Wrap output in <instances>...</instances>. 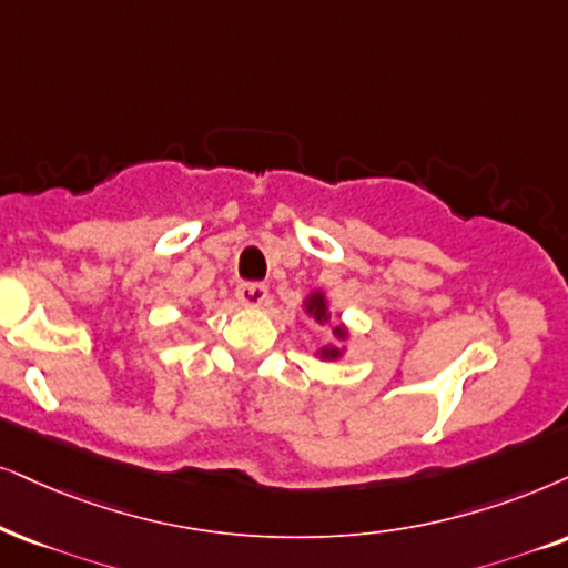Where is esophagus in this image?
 I'll list each match as a JSON object with an SVG mask.
<instances>
[{"label":"esophagus","instance_id":"obj_1","mask_svg":"<svg viewBox=\"0 0 568 568\" xmlns=\"http://www.w3.org/2000/svg\"><path fill=\"white\" fill-rule=\"evenodd\" d=\"M235 298H239L243 306H262L264 301H267V285L264 283H239V288H235Z\"/></svg>","mask_w":568,"mask_h":568}]
</instances>
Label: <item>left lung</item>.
<instances>
[{
	"mask_svg": "<svg viewBox=\"0 0 568 568\" xmlns=\"http://www.w3.org/2000/svg\"><path fill=\"white\" fill-rule=\"evenodd\" d=\"M306 308L314 314V320H317V322H327L329 320L325 296H322V293H314V296H308ZM333 333H335V337H346V329H343V327H335ZM322 356H325V358H337V356H341V351H337V348H322Z\"/></svg>",
	"mask_w": 568,
	"mask_h": 568,
	"instance_id": "8db88e82",
	"label": "left lung"
}]
</instances>
